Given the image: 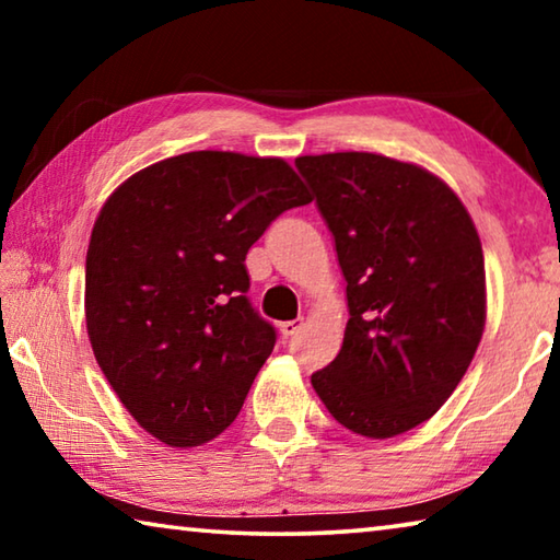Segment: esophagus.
<instances>
[{
  "instance_id": "esophagus-1",
  "label": "esophagus",
  "mask_w": 560,
  "mask_h": 560,
  "mask_svg": "<svg viewBox=\"0 0 560 560\" xmlns=\"http://www.w3.org/2000/svg\"><path fill=\"white\" fill-rule=\"evenodd\" d=\"M301 328H303V320H301V318H296V320H283V324L279 326V330H281V336H283V338L296 336Z\"/></svg>"
}]
</instances>
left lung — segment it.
<instances>
[{"label":"left lung","mask_w":560,"mask_h":560,"mask_svg":"<svg viewBox=\"0 0 560 560\" xmlns=\"http://www.w3.org/2000/svg\"><path fill=\"white\" fill-rule=\"evenodd\" d=\"M296 167L348 281L343 346L311 385L346 430L397 438L450 400L485 334L477 226L444 179L405 160L348 150Z\"/></svg>","instance_id":"obj_1"}]
</instances>
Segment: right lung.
Listing matches in <instances>:
<instances>
[{
	"label": "right lung",
	"mask_w": 560,
	"mask_h": 560,
	"mask_svg": "<svg viewBox=\"0 0 560 560\" xmlns=\"http://www.w3.org/2000/svg\"><path fill=\"white\" fill-rule=\"evenodd\" d=\"M311 195L283 158L195 150L113 189L86 254V330L126 410L167 447L240 415L277 334L244 291L249 246Z\"/></svg>",
	"instance_id": "1"
}]
</instances>
